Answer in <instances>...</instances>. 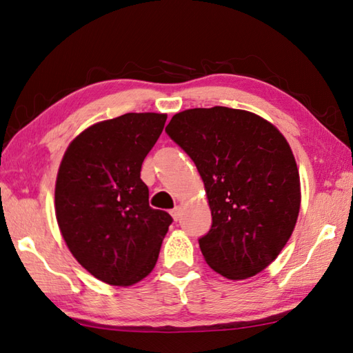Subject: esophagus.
I'll return each mask as SVG.
<instances>
[{
    "label": "esophagus",
    "instance_id": "34e87169",
    "mask_svg": "<svg viewBox=\"0 0 353 353\" xmlns=\"http://www.w3.org/2000/svg\"><path fill=\"white\" fill-rule=\"evenodd\" d=\"M170 214H172V218H174L175 221H178L179 218H181V208H179V207H175L174 210L170 212Z\"/></svg>",
    "mask_w": 353,
    "mask_h": 353
}]
</instances>
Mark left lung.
<instances>
[{"label":"left lung","mask_w":353,"mask_h":353,"mask_svg":"<svg viewBox=\"0 0 353 353\" xmlns=\"http://www.w3.org/2000/svg\"><path fill=\"white\" fill-rule=\"evenodd\" d=\"M166 132L204 181L212 228L199 237L205 262L242 280L265 270L299 218L296 158L279 129L253 112L225 106L175 114Z\"/></svg>","instance_id":"8db88e82"}]
</instances>
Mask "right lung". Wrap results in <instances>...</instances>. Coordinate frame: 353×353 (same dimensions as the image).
Returning a JSON list of instances; mask_svg holds the SVG:
<instances>
[{
  "instance_id": "add662e5",
  "label": "right lung",
  "mask_w": 353,
  "mask_h": 353,
  "mask_svg": "<svg viewBox=\"0 0 353 353\" xmlns=\"http://www.w3.org/2000/svg\"><path fill=\"white\" fill-rule=\"evenodd\" d=\"M166 119L128 112L100 121L70 143L61 161L54 208L62 237L76 261L108 285L145 279L174 221L149 205L140 178Z\"/></svg>"
}]
</instances>
